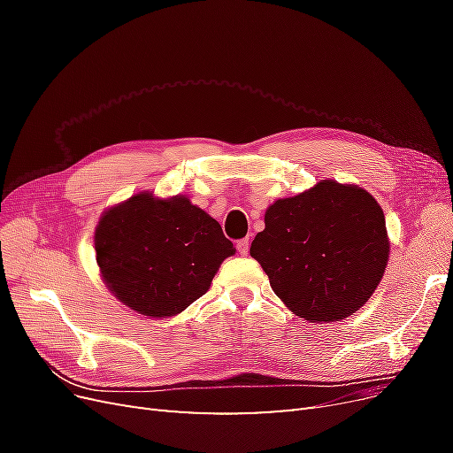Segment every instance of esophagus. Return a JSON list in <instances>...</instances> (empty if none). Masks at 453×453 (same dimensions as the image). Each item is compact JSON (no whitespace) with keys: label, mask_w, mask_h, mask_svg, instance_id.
Returning <instances> with one entry per match:
<instances>
[{"label":"esophagus","mask_w":453,"mask_h":453,"mask_svg":"<svg viewBox=\"0 0 453 453\" xmlns=\"http://www.w3.org/2000/svg\"><path fill=\"white\" fill-rule=\"evenodd\" d=\"M236 248H238L240 255H248V251H250V240H248V238H243V240H238V243H236Z\"/></svg>","instance_id":"esophagus-1"}]
</instances>
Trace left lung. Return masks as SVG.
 <instances>
[{"label": "left lung", "instance_id": "1", "mask_svg": "<svg viewBox=\"0 0 453 453\" xmlns=\"http://www.w3.org/2000/svg\"><path fill=\"white\" fill-rule=\"evenodd\" d=\"M251 257L300 318L344 319L372 296L386 272V217L361 187L326 180L270 205Z\"/></svg>", "mask_w": 453, "mask_h": 453}]
</instances>
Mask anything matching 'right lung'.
<instances>
[{
    "instance_id": "1",
    "label": "right lung",
    "mask_w": 453,
    "mask_h": 453,
    "mask_svg": "<svg viewBox=\"0 0 453 453\" xmlns=\"http://www.w3.org/2000/svg\"><path fill=\"white\" fill-rule=\"evenodd\" d=\"M94 248L109 291L150 318H172L193 304L234 255L221 225L188 198L149 193L105 211Z\"/></svg>"
}]
</instances>
